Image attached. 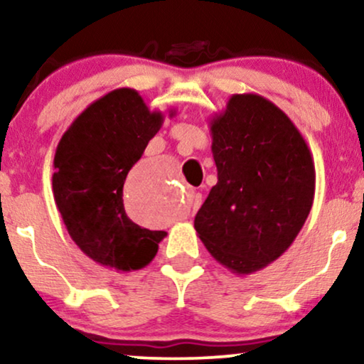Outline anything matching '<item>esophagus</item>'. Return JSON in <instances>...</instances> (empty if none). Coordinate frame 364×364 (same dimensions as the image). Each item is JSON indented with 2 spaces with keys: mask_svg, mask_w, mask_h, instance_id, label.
<instances>
[{
  "mask_svg": "<svg viewBox=\"0 0 364 364\" xmlns=\"http://www.w3.org/2000/svg\"><path fill=\"white\" fill-rule=\"evenodd\" d=\"M201 201H203V200H201V195H200V193H195V191H193V193H191V196H190V210H191V213H195V211H196L198 208H200V206H201Z\"/></svg>",
  "mask_w": 364,
  "mask_h": 364,
  "instance_id": "1",
  "label": "esophagus"
}]
</instances>
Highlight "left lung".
<instances>
[{"mask_svg":"<svg viewBox=\"0 0 364 364\" xmlns=\"http://www.w3.org/2000/svg\"><path fill=\"white\" fill-rule=\"evenodd\" d=\"M218 183L195 216L206 250L237 275L264 269L292 245L316 191L309 146L269 99L233 94L210 121Z\"/></svg>","mask_w":364,"mask_h":364,"instance_id":"1","label":"left lung"}]
</instances>
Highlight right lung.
<instances>
[{
  "label": "right lung",
  "instance_id": "obj_1",
  "mask_svg": "<svg viewBox=\"0 0 364 364\" xmlns=\"http://www.w3.org/2000/svg\"><path fill=\"white\" fill-rule=\"evenodd\" d=\"M163 122L161 110H149L139 92L122 87L82 110L55 151L53 198L68 235L89 259L117 272L148 265L168 235L132 222L122 200L129 169Z\"/></svg>",
  "mask_w": 364,
  "mask_h": 364
}]
</instances>
